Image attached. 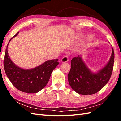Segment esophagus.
<instances>
[{
    "label": "esophagus",
    "instance_id": "1",
    "mask_svg": "<svg viewBox=\"0 0 121 121\" xmlns=\"http://www.w3.org/2000/svg\"><path fill=\"white\" fill-rule=\"evenodd\" d=\"M61 62H67V61H69L68 57L67 56H65L64 57H63V58L61 59Z\"/></svg>",
    "mask_w": 121,
    "mask_h": 121
}]
</instances>
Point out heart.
Masks as SVG:
<instances>
[{
  "instance_id": "obj_1",
  "label": "heart",
  "mask_w": 121,
  "mask_h": 121,
  "mask_svg": "<svg viewBox=\"0 0 121 121\" xmlns=\"http://www.w3.org/2000/svg\"><path fill=\"white\" fill-rule=\"evenodd\" d=\"M93 39H94V36L93 35H91L88 37V40H92Z\"/></svg>"
}]
</instances>
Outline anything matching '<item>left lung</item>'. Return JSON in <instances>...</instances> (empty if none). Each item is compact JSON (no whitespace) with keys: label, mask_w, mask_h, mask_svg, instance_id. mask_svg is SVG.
Masks as SVG:
<instances>
[{"label":"left lung","mask_w":121,"mask_h":121,"mask_svg":"<svg viewBox=\"0 0 121 121\" xmlns=\"http://www.w3.org/2000/svg\"><path fill=\"white\" fill-rule=\"evenodd\" d=\"M114 61L112 48L108 62L97 73H93L88 68L81 55L73 58L68 75L69 85L76 92L81 95H91L98 92L109 81L113 69Z\"/></svg>","instance_id":"8db88e82"}]
</instances>
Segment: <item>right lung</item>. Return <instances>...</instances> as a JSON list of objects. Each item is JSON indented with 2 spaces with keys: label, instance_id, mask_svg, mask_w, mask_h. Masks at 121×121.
I'll list each match as a JSON object with an SVG mask.
<instances>
[{
  "label": "right lung",
  "instance_id": "obj_1",
  "mask_svg": "<svg viewBox=\"0 0 121 121\" xmlns=\"http://www.w3.org/2000/svg\"><path fill=\"white\" fill-rule=\"evenodd\" d=\"M5 53L4 67L6 74L14 86L20 91L29 93L38 92L45 86L54 69L59 65L58 59L48 60L38 67L30 69L20 68L12 62L8 54V46Z\"/></svg>",
  "mask_w": 121,
  "mask_h": 121
}]
</instances>
